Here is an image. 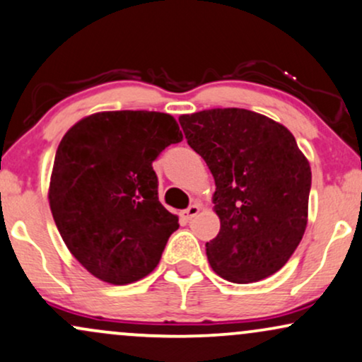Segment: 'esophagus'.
<instances>
[{"label":"esophagus","mask_w":362,"mask_h":362,"mask_svg":"<svg viewBox=\"0 0 362 362\" xmlns=\"http://www.w3.org/2000/svg\"><path fill=\"white\" fill-rule=\"evenodd\" d=\"M198 213H199V206H198V204H189V206L188 208H186L185 209V211H182V215H185V218H186V220H193V218L196 216V215H198Z\"/></svg>","instance_id":"1"}]
</instances>
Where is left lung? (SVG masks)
<instances>
[{"label": "left lung", "instance_id": "left-lung-1", "mask_svg": "<svg viewBox=\"0 0 362 362\" xmlns=\"http://www.w3.org/2000/svg\"><path fill=\"white\" fill-rule=\"evenodd\" d=\"M191 149L215 177L220 231L206 243L211 269L235 284L279 272L307 226L312 174L287 127L247 109L181 115Z\"/></svg>", "mask_w": 362, "mask_h": 362}]
</instances>
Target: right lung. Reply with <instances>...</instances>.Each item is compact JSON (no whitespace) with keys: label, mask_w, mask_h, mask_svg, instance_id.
I'll use <instances>...</instances> for the list:
<instances>
[{"label":"right lung","mask_w":362,"mask_h":362,"mask_svg":"<svg viewBox=\"0 0 362 362\" xmlns=\"http://www.w3.org/2000/svg\"><path fill=\"white\" fill-rule=\"evenodd\" d=\"M181 141L174 117L149 110L88 115L60 141L48 193L52 215L93 276L126 285L158 267L180 225L159 202L153 163Z\"/></svg>","instance_id":"add662e5"}]
</instances>
